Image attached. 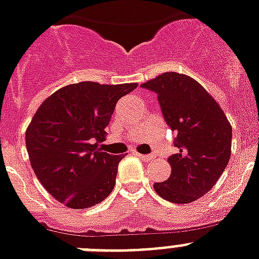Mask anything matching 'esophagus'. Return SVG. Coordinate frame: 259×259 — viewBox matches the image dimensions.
<instances>
[{
  "instance_id": "1",
  "label": "esophagus",
  "mask_w": 259,
  "mask_h": 259,
  "mask_svg": "<svg viewBox=\"0 0 259 259\" xmlns=\"http://www.w3.org/2000/svg\"><path fill=\"white\" fill-rule=\"evenodd\" d=\"M137 157H140L142 161H145V162H151L153 159L155 158L154 154H140V153H136Z\"/></svg>"
}]
</instances>
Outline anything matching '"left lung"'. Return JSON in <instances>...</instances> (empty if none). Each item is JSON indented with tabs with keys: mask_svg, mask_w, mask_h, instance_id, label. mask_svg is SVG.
Returning a JSON list of instances; mask_svg holds the SVG:
<instances>
[{
	"mask_svg": "<svg viewBox=\"0 0 259 259\" xmlns=\"http://www.w3.org/2000/svg\"><path fill=\"white\" fill-rule=\"evenodd\" d=\"M154 92L163 119L177 134V153L167 158L171 174L154 184L155 193L174 203H189L213 188L228 166L232 126L201 83L180 73H163L142 83Z\"/></svg>",
	"mask_w": 259,
	"mask_h": 259,
	"instance_id": "left-lung-1",
	"label": "left lung"
}]
</instances>
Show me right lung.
I'll return each instance as SVG.
<instances>
[{
    "label": "right lung",
    "mask_w": 259,
    "mask_h": 259,
    "mask_svg": "<svg viewBox=\"0 0 259 259\" xmlns=\"http://www.w3.org/2000/svg\"><path fill=\"white\" fill-rule=\"evenodd\" d=\"M137 83L79 82L57 90L35 111L26 150L42 186L71 209L102 202L115 185L123 155L100 148L115 105Z\"/></svg>",
    "instance_id": "add662e5"
}]
</instances>
